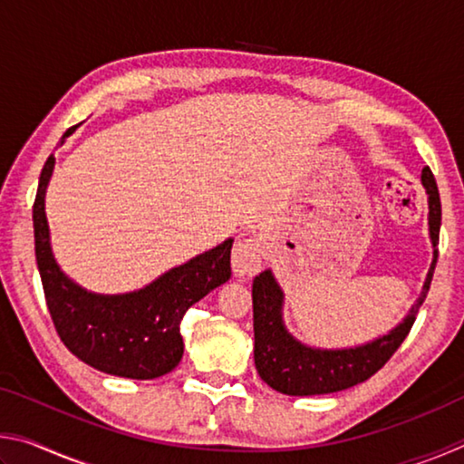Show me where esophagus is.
<instances>
[{
	"label": "esophagus",
	"mask_w": 464,
	"mask_h": 464,
	"mask_svg": "<svg viewBox=\"0 0 464 464\" xmlns=\"http://www.w3.org/2000/svg\"><path fill=\"white\" fill-rule=\"evenodd\" d=\"M264 251H266V243L262 237H246L235 243L233 256H231V266H233L235 276L237 278L256 276V274L262 270Z\"/></svg>",
	"instance_id": "esophagus-1"
}]
</instances>
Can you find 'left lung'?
<instances>
[{
	"label": "left lung",
	"mask_w": 464,
	"mask_h": 464,
	"mask_svg": "<svg viewBox=\"0 0 464 464\" xmlns=\"http://www.w3.org/2000/svg\"><path fill=\"white\" fill-rule=\"evenodd\" d=\"M421 184L428 194V233L431 241V264L418 301L391 332L350 348H315L288 332L285 324V290L268 268L254 278V360L260 379L282 395L309 397L327 395L354 387L371 379L387 364L410 334L421 303L426 301L438 260V235L442 223L440 194L430 168L421 169Z\"/></svg>",
	"instance_id": "obj_1"
}]
</instances>
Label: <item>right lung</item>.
Instances as JSON below:
<instances>
[{"label":"right lung","mask_w":464,"mask_h":464,"mask_svg":"<svg viewBox=\"0 0 464 464\" xmlns=\"http://www.w3.org/2000/svg\"><path fill=\"white\" fill-rule=\"evenodd\" d=\"M75 129H69L59 145ZM53 169L51 155L38 179L33 221L38 272L61 342L82 362L106 374L149 381L171 372L184 354L179 324L186 311L231 278L233 239L163 272L139 290L92 293L69 278L54 260L44 213Z\"/></svg>","instance_id":"obj_1"}]
</instances>
